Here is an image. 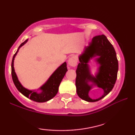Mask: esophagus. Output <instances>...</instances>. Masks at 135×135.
Instances as JSON below:
<instances>
[{"mask_svg": "<svg viewBox=\"0 0 135 135\" xmlns=\"http://www.w3.org/2000/svg\"><path fill=\"white\" fill-rule=\"evenodd\" d=\"M77 62V59L75 56H72L68 60V64H69V65L73 66V67H74V66H76Z\"/></svg>", "mask_w": 135, "mask_h": 135, "instance_id": "obj_1", "label": "esophagus"}]
</instances>
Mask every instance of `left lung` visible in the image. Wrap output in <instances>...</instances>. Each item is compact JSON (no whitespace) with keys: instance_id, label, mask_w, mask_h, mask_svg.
<instances>
[{"instance_id":"obj_1","label":"left lung","mask_w":135,"mask_h":135,"mask_svg":"<svg viewBox=\"0 0 135 135\" xmlns=\"http://www.w3.org/2000/svg\"><path fill=\"white\" fill-rule=\"evenodd\" d=\"M99 56L96 59L100 64L99 73L94 77L90 74L88 62L90 59ZM79 62L76 69L75 86L77 95L88 102H95L108 95L113 88L117 77L119 69L118 60L114 48L104 35H98L92 38L89 45L85 47L84 53L79 56ZM88 81L104 90L99 99L93 100L88 96L92 85Z\"/></svg>"}]
</instances>
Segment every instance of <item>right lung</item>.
<instances>
[{
  "label": "right lung",
  "mask_w": 135,
  "mask_h": 135,
  "mask_svg": "<svg viewBox=\"0 0 135 135\" xmlns=\"http://www.w3.org/2000/svg\"><path fill=\"white\" fill-rule=\"evenodd\" d=\"M27 40H28L27 39L26 40L25 42H23L20 45L18 50L16 51L15 54L13 57L12 61V76L13 81L18 91L23 94L24 96H25L26 97L28 98L31 100L36 101V102H46V101L53 98L58 93V88L60 85V83L68 71L67 64H66V62H64L52 74V75L50 77L49 80L46 82L45 84H44L39 88V90H41L40 93H37V91L27 90L25 87H23V85L20 84L19 80H18V77L16 76L15 72L13 62L15 58V56L17 54L18 50H19L20 48L22 47L23 45H25L27 42Z\"/></svg>",
  "instance_id": "add662e5"
}]
</instances>
